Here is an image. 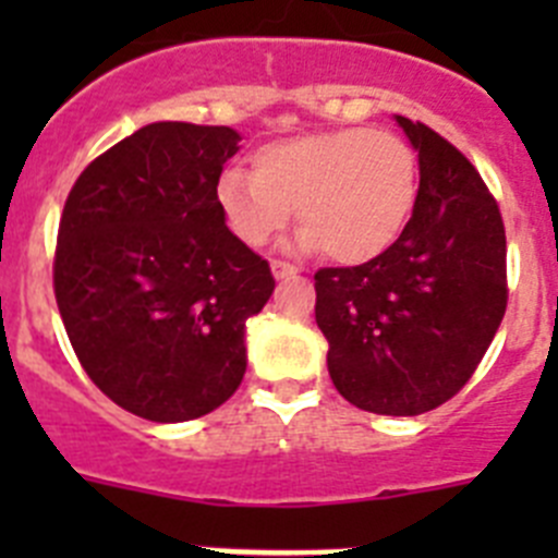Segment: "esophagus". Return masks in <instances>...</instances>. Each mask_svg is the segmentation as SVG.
I'll use <instances>...</instances> for the list:
<instances>
[{
    "mask_svg": "<svg viewBox=\"0 0 558 558\" xmlns=\"http://www.w3.org/2000/svg\"><path fill=\"white\" fill-rule=\"evenodd\" d=\"M270 270H274L276 279H293V276L299 274V268H295V265L282 263V259H274V263H270Z\"/></svg>",
    "mask_w": 558,
    "mask_h": 558,
    "instance_id": "34e87169",
    "label": "esophagus"
}]
</instances>
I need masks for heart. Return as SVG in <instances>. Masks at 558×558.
I'll list each match as a JSON object with an SVG mask.
<instances>
[{"label": "heart", "mask_w": 558, "mask_h": 558, "mask_svg": "<svg viewBox=\"0 0 558 558\" xmlns=\"http://www.w3.org/2000/svg\"><path fill=\"white\" fill-rule=\"evenodd\" d=\"M218 201L245 245H265L293 218L302 248L340 265L372 263L399 243L418 201V156L399 133L332 128L270 142L254 172L226 170Z\"/></svg>", "instance_id": "b5f03b06"}]
</instances>
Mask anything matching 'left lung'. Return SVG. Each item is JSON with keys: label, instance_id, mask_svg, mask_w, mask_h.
<instances>
[{"label": "left lung", "instance_id": "obj_1", "mask_svg": "<svg viewBox=\"0 0 558 558\" xmlns=\"http://www.w3.org/2000/svg\"><path fill=\"white\" fill-rule=\"evenodd\" d=\"M418 150V201L399 243L372 263L315 274V322L340 397L418 416L456 397L500 327L506 229L481 172L456 145L397 117Z\"/></svg>", "mask_w": 558, "mask_h": 558}]
</instances>
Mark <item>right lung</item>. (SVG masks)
I'll return each instance as SVG.
<instances>
[{
	"mask_svg": "<svg viewBox=\"0 0 558 558\" xmlns=\"http://www.w3.org/2000/svg\"><path fill=\"white\" fill-rule=\"evenodd\" d=\"M240 133L153 122L77 175L58 226L52 288L83 372L150 422L220 408L245 374V318L276 288L218 201Z\"/></svg>",
	"mask_w": 558,
	"mask_h": 558,
	"instance_id": "add662e5",
	"label": "right lung"
}]
</instances>
